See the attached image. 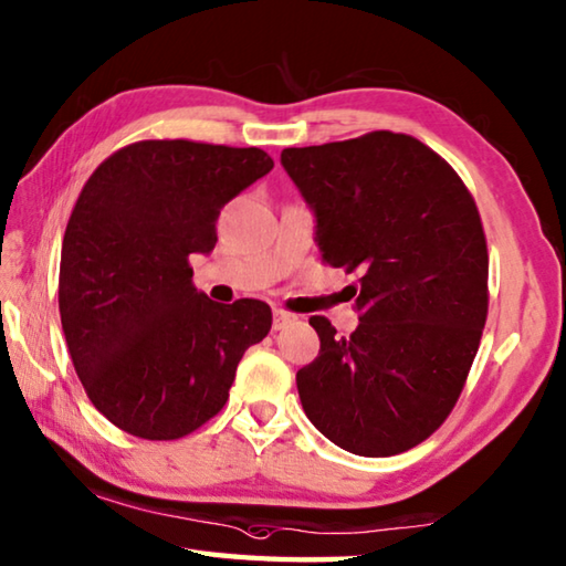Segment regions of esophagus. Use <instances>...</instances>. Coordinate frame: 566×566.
Returning <instances> with one entry per match:
<instances>
[{"label":"esophagus","mask_w":566,"mask_h":566,"mask_svg":"<svg viewBox=\"0 0 566 566\" xmlns=\"http://www.w3.org/2000/svg\"><path fill=\"white\" fill-rule=\"evenodd\" d=\"M272 317H274V322H272V327H274V329H284L286 324H292V322L296 319L294 314H292V312H286V310H274Z\"/></svg>","instance_id":"obj_1"}]
</instances>
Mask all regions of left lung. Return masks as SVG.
Returning <instances> with one entry per match:
<instances>
[{"label": "left lung", "instance_id": "8db88e82", "mask_svg": "<svg viewBox=\"0 0 566 566\" xmlns=\"http://www.w3.org/2000/svg\"><path fill=\"white\" fill-rule=\"evenodd\" d=\"M317 219L322 260L357 274L359 327L312 317L319 354L296 371L304 415L359 457H391L457 405L486 322L490 256L457 171L409 134L369 132L282 151Z\"/></svg>", "mask_w": 566, "mask_h": 566}]
</instances>
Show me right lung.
I'll list each match as a JSON object with an SVG mask.
<instances>
[{
	"label": "right lung",
	"mask_w": 566,
	"mask_h": 566,
	"mask_svg": "<svg viewBox=\"0 0 566 566\" xmlns=\"http://www.w3.org/2000/svg\"><path fill=\"white\" fill-rule=\"evenodd\" d=\"M272 167L256 147L147 139L87 179L62 242L60 314L76 377L114 427L157 442L195 432L270 334V304L197 292L189 254L212 252L222 207Z\"/></svg>",
	"instance_id": "obj_1"
}]
</instances>
